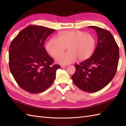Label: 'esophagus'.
Instances as JSON below:
<instances>
[{
  "label": "esophagus",
  "instance_id": "obj_1",
  "mask_svg": "<svg viewBox=\"0 0 126 126\" xmlns=\"http://www.w3.org/2000/svg\"><path fill=\"white\" fill-rule=\"evenodd\" d=\"M67 66V65H62V66H61V68H65V67H66Z\"/></svg>",
  "mask_w": 126,
  "mask_h": 126
}]
</instances>
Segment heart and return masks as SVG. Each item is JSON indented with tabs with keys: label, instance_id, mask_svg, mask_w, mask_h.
Returning <instances> with one entry per match:
<instances>
[{
	"label": "heart",
	"instance_id": "1",
	"mask_svg": "<svg viewBox=\"0 0 126 126\" xmlns=\"http://www.w3.org/2000/svg\"><path fill=\"white\" fill-rule=\"evenodd\" d=\"M95 46V40L90 33L77 30L60 32L57 38L49 40L46 49L49 54L56 57L63 52L67 47L68 51L57 56V63L63 64H69L78 58L85 60L91 56Z\"/></svg>",
	"mask_w": 126,
	"mask_h": 126
}]
</instances>
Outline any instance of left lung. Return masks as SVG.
Listing matches in <instances>:
<instances>
[{
  "label": "left lung",
  "instance_id": "1",
  "mask_svg": "<svg viewBox=\"0 0 126 126\" xmlns=\"http://www.w3.org/2000/svg\"><path fill=\"white\" fill-rule=\"evenodd\" d=\"M94 29L98 43L93 56L79 64L71 76L74 84L88 93H94L104 88L115 76L119 58V48L108 30L97 26H88Z\"/></svg>",
  "mask_w": 126,
  "mask_h": 126
}]
</instances>
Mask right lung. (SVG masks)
<instances>
[{
	"label": "right lung",
	"mask_w": 126,
	"mask_h": 126,
	"mask_svg": "<svg viewBox=\"0 0 126 126\" xmlns=\"http://www.w3.org/2000/svg\"><path fill=\"white\" fill-rule=\"evenodd\" d=\"M55 29L30 25L11 41L9 66L11 74L20 88L32 94L43 92L54 82L59 64H52L44 45Z\"/></svg>",
	"instance_id": "add662e5"
}]
</instances>
